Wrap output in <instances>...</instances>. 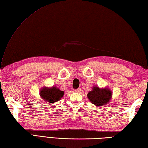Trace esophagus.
<instances>
[{"label": "esophagus", "instance_id": "obj_1", "mask_svg": "<svg viewBox=\"0 0 148 148\" xmlns=\"http://www.w3.org/2000/svg\"><path fill=\"white\" fill-rule=\"evenodd\" d=\"M80 91H81V89H80V88H77V89H76V90H75V92H77V93H79Z\"/></svg>", "mask_w": 148, "mask_h": 148}]
</instances>
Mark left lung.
Listing matches in <instances>:
<instances>
[{"instance_id":"left-lung-1","label":"left lung","mask_w":148,"mask_h":148,"mask_svg":"<svg viewBox=\"0 0 148 148\" xmlns=\"http://www.w3.org/2000/svg\"><path fill=\"white\" fill-rule=\"evenodd\" d=\"M92 89L87 94L88 99L92 103L97 107H101L110 102L112 96L110 89L107 87L100 88L97 85L93 86Z\"/></svg>"}]
</instances>
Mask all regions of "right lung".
<instances>
[{
    "label": "right lung",
    "instance_id": "obj_1",
    "mask_svg": "<svg viewBox=\"0 0 148 148\" xmlns=\"http://www.w3.org/2000/svg\"><path fill=\"white\" fill-rule=\"evenodd\" d=\"M39 95L42 100L52 104L59 101L62 98L64 95V92L60 90L58 88L55 86L51 87L43 86L39 91Z\"/></svg>",
    "mask_w": 148,
    "mask_h": 148
}]
</instances>
